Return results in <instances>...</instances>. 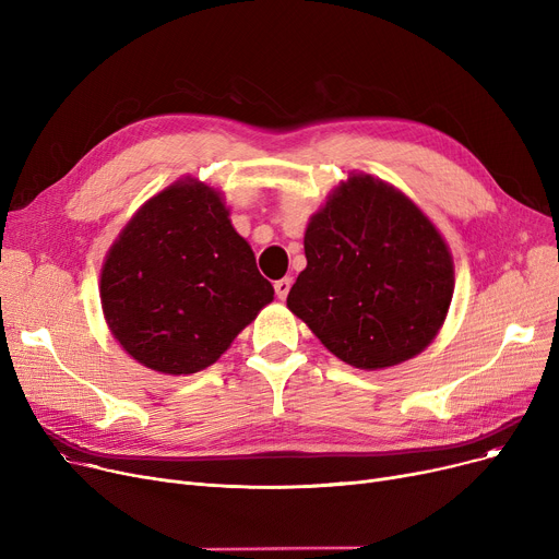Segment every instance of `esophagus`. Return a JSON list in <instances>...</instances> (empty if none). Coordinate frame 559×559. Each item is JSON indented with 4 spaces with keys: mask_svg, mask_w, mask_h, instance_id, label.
<instances>
[{
    "mask_svg": "<svg viewBox=\"0 0 559 559\" xmlns=\"http://www.w3.org/2000/svg\"><path fill=\"white\" fill-rule=\"evenodd\" d=\"M289 287H292V278H287V276L274 283V289H276V297H278L281 301H285V299H287V295H289Z\"/></svg>",
    "mask_w": 559,
    "mask_h": 559,
    "instance_id": "obj_1",
    "label": "esophagus"
}]
</instances>
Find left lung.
<instances>
[{"label":"left lung","instance_id":"1","mask_svg":"<svg viewBox=\"0 0 559 559\" xmlns=\"http://www.w3.org/2000/svg\"><path fill=\"white\" fill-rule=\"evenodd\" d=\"M304 249L308 264L287 308L342 362L396 367L444 326L455 289L451 249L392 183L348 171L310 217Z\"/></svg>","mask_w":559,"mask_h":559}]
</instances>
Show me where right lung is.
Masks as SVG:
<instances>
[{"instance_id": "right-lung-1", "label": "right lung", "mask_w": 559, "mask_h": 559, "mask_svg": "<svg viewBox=\"0 0 559 559\" xmlns=\"http://www.w3.org/2000/svg\"><path fill=\"white\" fill-rule=\"evenodd\" d=\"M224 194L192 176L146 199L99 278L110 335L146 369L190 376L219 360L274 301Z\"/></svg>"}]
</instances>
